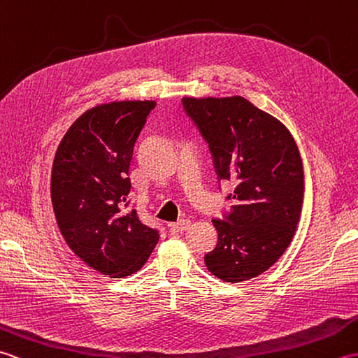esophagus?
Here are the masks:
<instances>
[{
	"mask_svg": "<svg viewBox=\"0 0 358 358\" xmlns=\"http://www.w3.org/2000/svg\"><path fill=\"white\" fill-rule=\"evenodd\" d=\"M189 227H191V222H189V220H181V222H177V223H171L169 231L172 234H181V232L187 231Z\"/></svg>",
	"mask_w": 358,
	"mask_h": 358,
	"instance_id": "34e87169",
	"label": "esophagus"
}]
</instances>
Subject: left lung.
I'll return each instance as SVG.
<instances>
[{
    "label": "left lung",
    "mask_w": 358,
    "mask_h": 358,
    "mask_svg": "<svg viewBox=\"0 0 358 358\" xmlns=\"http://www.w3.org/2000/svg\"><path fill=\"white\" fill-rule=\"evenodd\" d=\"M186 115L208 143L218 181H234L229 214L214 218L210 273L240 283L268 271L292 241L303 206V164L287 129L243 96H185Z\"/></svg>",
    "instance_id": "left-lung-1"
}]
</instances>
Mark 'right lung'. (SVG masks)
<instances>
[{
  "label": "right lung",
  "instance_id": "right-lung-1",
  "mask_svg": "<svg viewBox=\"0 0 358 358\" xmlns=\"http://www.w3.org/2000/svg\"><path fill=\"white\" fill-rule=\"evenodd\" d=\"M155 101H113L89 109L63 136L52 166L50 196L72 252L103 275L140 271L158 229L127 210L134 146Z\"/></svg>",
  "mask_w": 358,
  "mask_h": 358
}]
</instances>
